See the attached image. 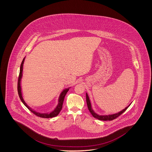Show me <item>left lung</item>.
Instances as JSON below:
<instances>
[{"label":"left lung","instance_id":"8db88e82","mask_svg":"<svg viewBox=\"0 0 152 152\" xmlns=\"http://www.w3.org/2000/svg\"><path fill=\"white\" fill-rule=\"evenodd\" d=\"M86 100H87V106H88V108L89 109V112H91V113L92 114V115L94 117V118L100 120L101 121H112L114 119L116 118L117 117H118V116H120L121 114H123V113L128 108V107L130 106V105L129 106H128L127 107H126L124 109H123V110L120 111L118 113H117L116 114H113V115H106V116H101V115H99L97 114H96L94 111L93 110V109H92L91 107V102L89 100L88 95L86 94Z\"/></svg>","mask_w":152,"mask_h":152}]
</instances>
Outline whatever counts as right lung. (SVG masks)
Wrapping results in <instances>:
<instances>
[{
	"label": "right lung",
	"mask_w": 152,
	"mask_h": 152,
	"mask_svg": "<svg viewBox=\"0 0 152 152\" xmlns=\"http://www.w3.org/2000/svg\"><path fill=\"white\" fill-rule=\"evenodd\" d=\"M24 58H23V61H22V64L20 65V72H19V77H18V94L22 102L24 104V105L29 109V110L32 112L34 115H35L36 116L40 117H42V118H52L53 117H56L58 116L60 112L61 111L62 107H63V101L65 97V95L66 94V93L68 92V91H69V88L68 89H64L60 95L59 97V99H58V106L56 107V108L55 109V110L53 111H52L50 113H38L36 112L35 111L33 110L31 108H30L27 105V104L25 102V101H24L23 97H22V92H21V87H20V80L22 79V71H23V65L24 63Z\"/></svg>",
	"instance_id": "obj_1"
}]
</instances>
